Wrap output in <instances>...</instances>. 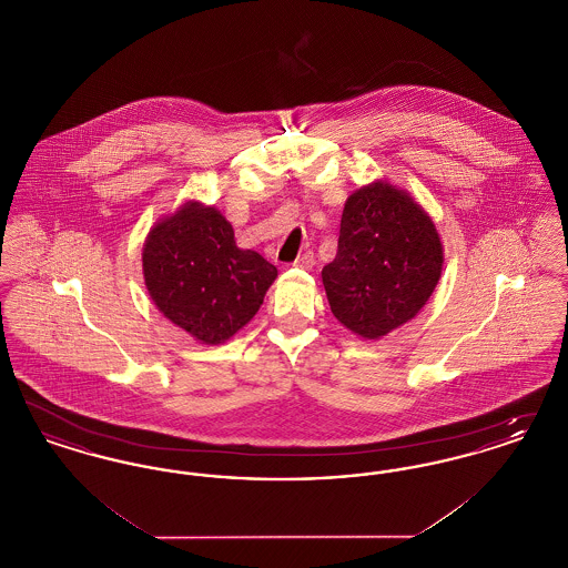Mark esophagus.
I'll return each mask as SVG.
<instances>
[{
	"mask_svg": "<svg viewBox=\"0 0 568 568\" xmlns=\"http://www.w3.org/2000/svg\"><path fill=\"white\" fill-rule=\"evenodd\" d=\"M294 266L304 268V271H311V268L315 266V255H313V251H304V253L297 257L296 262H294Z\"/></svg>",
	"mask_w": 568,
	"mask_h": 568,
	"instance_id": "esophagus-1",
	"label": "esophagus"
}]
</instances>
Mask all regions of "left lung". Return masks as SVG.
Masks as SVG:
<instances>
[{"instance_id": "8db88e82", "label": "left lung", "mask_w": 568, "mask_h": 568, "mask_svg": "<svg viewBox=\"0 0 568 568\" xmlns=\"http://www.w3.org/2000/svg\"><path fill=\"white\" fill-rule=\"evenodd\" d=\"M440 268L433 219L405 191L373 183L349 195L338 251L322 278L334 317L364 338H381L419 313Z\"/></svg>"}]
</instances>
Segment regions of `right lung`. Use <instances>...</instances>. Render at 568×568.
Listing matches in <instances>:
<instances>
[{"label":"right lung","instance_id":"obj_1","mask_svg":"<svg viewBox=\"0 0 568 568\" xmlns=\"http://www.w3.org/2000/svg\"><path fill=\"white\" fill-rule=\"evenodd\" d=\"M146 290L172 324L206 345L234 336L260 311L276 268L236 246L215 209L195 202L162 221L142 251Z\"/></svg>","mask_w":568,"mask_h":568}]
</instances>
